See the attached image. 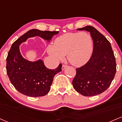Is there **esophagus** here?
Segmentation results:
<instances>
[{
  "instance_id": "1",
  "label": "esophagus",
  "mask_w": 122,
  "mask_h": 122,
  "mask_svg": "<svg viewBox=\"0 0 122 122\" xmlns=\"http://www.w3.org/2000/svg\"><path fill=\"white\" fill-rule=\"evenodd\" d=\"M67 67V65H63L62 66V70H64V69H65Z\"/></svg>"
}]
</instances>
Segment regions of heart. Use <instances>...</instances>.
<instances>
[{"instance_id": "heart-1", "label": "heart", "mask_w": 122, "mask_h": 122, "mask_svg": "<svg viewBox=\"0 0 122 122\" xmlns=\"http://www.w3.org/2000/svg\"><path fill=\"white\" fill-rule=\"evenodd\" d=\"M93 48V40L87 33L68 32L57 37L54 44L48 45L46 51L55 62L63 61L66 55L70 64L81 66L90 59Z\"/></svg>"}]
</instances>
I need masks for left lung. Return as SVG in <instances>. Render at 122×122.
Segmentation results:
<instances>
[{"label":"left lung","mask_w":122,"mask_h":122,"mask_svg":"<svg viewBox=\"0 0 122 122\" xmlns=\"http://www.w3.org/2000/svg\"><path fill=\"white\" fill-rule=\"evenodd\" d=\"M77 30L90 32L94 48L88 62L76 69L72 84L83 96H95L106 90L111 85L117 70L115 58L110 42L94 27L88 25Z\"/></svg>","instance_id":"left-lung-1"}]
</instances>
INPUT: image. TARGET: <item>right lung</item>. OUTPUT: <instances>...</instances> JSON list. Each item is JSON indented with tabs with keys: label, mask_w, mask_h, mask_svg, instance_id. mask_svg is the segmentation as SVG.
Wrapping results in <instances>:
<instances>
[{
	"label": "right lung",
	"mask_w": 122,
	"mask_h": 122,
	"mask_svg": "<svg viewBox=\"0 0 122 122\" xmlns=\"http://www.w3.org/2000/svg\"><path fill=\"white\" fill-rule=\"evenodd\" d=\"M58 31L30 29L20 36L12 45L7 57V73L10 81L17 91L32 97L44 96L51 89L54 77L61 71V64L55 69L45 66L42 60L30 61L22 56L20 45L28 39L39 36L49 42Z\"/></svg>",
	"instance_id": "obj_1"
}]
</instances>
